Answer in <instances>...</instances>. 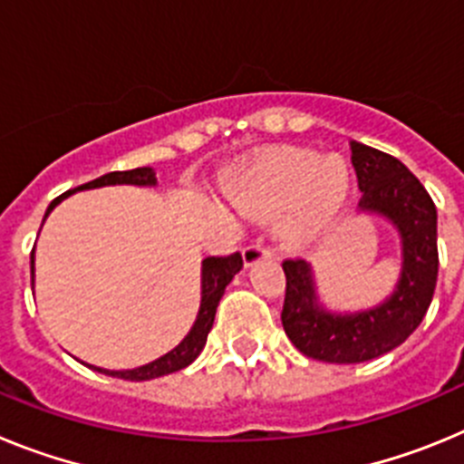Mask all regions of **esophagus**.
Here are the masks:
<instances>
[{
  "mask_svg": "<svg viewBox=\"0 0 464 464\" xmlns=\"http://www.w3.org/2000/svg\"><path fill=\"white\" fill-rule=\"evenodd\" d=\"M241 257H244L246 267H253L256 262L272 257V251H269V248H265V246H260V244H251V246H246L244 253H241Z\"/></svg>",
  "mask_w": 464,
  "mask_h": 464,
  "instance_id": "obj_1",
  "label": "esophagus"
}]
</instances>
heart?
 <instances>
[{
  "label": "heart",
  "instance_id": "obj_1",
  "mask_svg": "<svg viewBox=\"0 0 464 464\" xmlns=\"http://www.w3.org/2000/svg\"><path fill=\"white\" fill-rule=\"evenodd\" d=\"M353 190V171L339 155L278 149L229 179L225 192L246 216H274L285 248H304L327 235Z\"/></svg>",
  "mask_w": 464,
  "mask_h": 464
}]
</instances>
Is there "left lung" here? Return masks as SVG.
<instances>
[{
	"mask_svg": "<svg viewBox=\"0 0 464 464\" xmlns=\"http://www.w3.org/2000/svg\"><path fill=\"white\" fill-rule=\"evenodd\" d=\"M360 211L381 216L397 229L401 267L383 302L360 311H332L321 302L315 272L306 260H285L283 330L299 353L323 362H367L391 353L420 325L432 302L440 269L437 208L416 176L388 153L351 141Z\"/></svg>",
	"mask_w": 464,
	"mask_h": 464,
	"instance_id": "8db88e82",
	"label": "left lung"
}]
</instances>
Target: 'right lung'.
I'll list each match as a JSON object with an SVG mask.
<instances>
[{
  "mask_svg": "<svg viewBox=\"0 0 464 464\" xmlns=\"http://www.w3.org/2000/svg\"><path fill=\"white\" fill-rule=\"evenodd\" d=\"M104 186H139V188H155L158 186V179H155V171L150 167H137V169L130 171H111V174L100 176L94 181L85 183V186H79L76 190H69L64 195H60L57 199H53L51 207L46 208L48 213L57 207V204L67 199L69 195L79 190H92V188H104ZM32 288H34V251H32ZM244 267L239 253H232L227 257H207L202 260V302H199V311H197V318L192 323L190 332H188L183 342L179 346H174L169 353L160 355L158 360L149 364H141V367H134V370H102V367H94V364H88L90 370L100 372V374L106 376H116V379L125 381H150L158 379V376L171 374V372H179L183 367H188L190 362H195V358L202 353L204 343H207L208 332L213 327V318H216V309L220 304V297L225 295V288L227 283L239 274V269Z\"/></svg>",
  "mask_w": 464,
  "mask_h": 464,
  "instance_id": "right-lung-1",
  "label": "right lung"
}]
</instances>
